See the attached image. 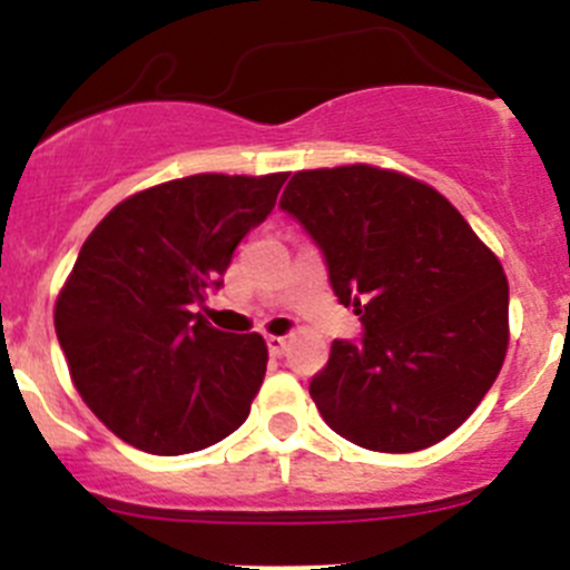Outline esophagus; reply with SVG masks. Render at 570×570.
<instances>
[{
	"label": "esophagus",
	"instance_id": "esophagus-1",
	"mask_svg": "<svg viewBox=\"0 0 570 570\" xmlns=\"http://www.w3.org/2000/svg\"><path fill=\"white\" fill-rule=\"evenodd\" d=\"M267 347H269V355H284L286 347H289V342H286V336H267Z\"/></svg>",
	"mask_w": 570,
	"mask_h": 570
}]
</instances>
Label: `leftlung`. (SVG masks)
<instances>
[{
	"label": "left lung",
	"mask_w": 570,
	"mask_h": 570,
	"mask_svg": "<svg viewBox=\"0 0 570 570\" xmlns=\"http://www.w3.org/2000/svg\"><path fill=\"white\" fill-rule=\"evenodd\" d=\"M281 209L327 264L361 342L336 338L308 383L333 433L416 452L471 416L508 353V278L461 212L411 176L372 165L301 170Z\"/></svg>",
	"instance_id": "8db88e82"
}]
</instances>
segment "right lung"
Here are the masks:
<instances>
[{"label":"right lung","mask_w":570,"mask_h":570,"mask_svg":"<svg viewBox=\"0 0 570 570\" xmlns=\"http://www.w3.org/2000/svg\"><path fill=\"white\" fill-rule=\"evenodd\" d=\"M289 174H198L120 200L94 228L55 306L73 386L126 444L187 455L248 419L267 372L258 333L195 312Z\"/></svg>","instance_id":"obj_1"}]
</instances>
